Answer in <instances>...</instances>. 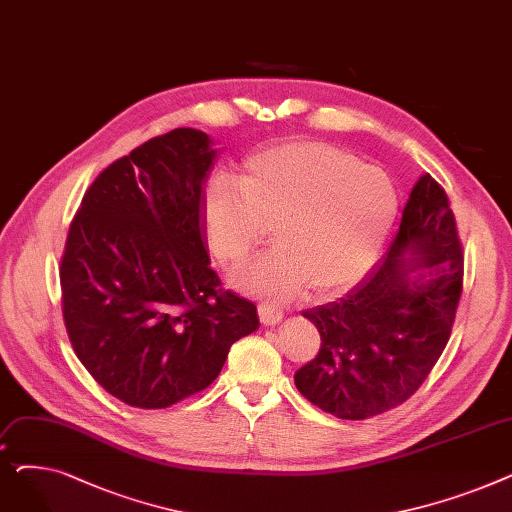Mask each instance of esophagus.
<instances>
[{
    "label": "esophagus",
    "instance_id": "esophagus-1",
    "mask_svg": "<svg viewBox=\"0 0 512 512\" xmlns=\"http://www.w3.org/2000/svg\"><path fill=\"white\" fill-rule=\"evenodd\" d=\"M257 311H259V319H261L263 326H276V324H280L282 317H284L282 309L276 303H272V301L261 303L257 307Z\"/></svg>",
    "mask_w": 512,
    "mask_h": 512
}]
</instances>
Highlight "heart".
<instances>
[{
    "label": "heart",
    "instance_id": "heart-1",
    "mask_svg": "<svg viewBox=\"0 0 512 512\" xmlns=\"http://www.w3.org/2000/svg\"><path fill=\"white\" fill-rule=\"evenodd\" d=\"M398 211L390 176L328 143H288L251 157L242 180L218 176L205 199L215 257H247L274 222L278 245L230 274L257 297H288L309 284L317 297L357 284L378 261Z\"/></svg>",
    "mask_w": 512,
    "mask_h": 512
}]
</instances>
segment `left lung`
Instances as JSON below:
<instances>
[{
	"mask_svg": "<svg viewBox=\"0 0 512 512\" xmlns=\"http://www.w3.org/2000/svg\"><path fill=\"white\" fill-rule=\"evenodd\" d=\"M463 290V249L444 188L421 176L386 255L340 301L303 311L321 336L294 384L338 419L398 407L450 338Z\"/></svg>",
	"mask_w": 512,
	"mask_h": 512,
	"instance_id": "left-lung-1",
	"label": "left lung"
}]
</instances>
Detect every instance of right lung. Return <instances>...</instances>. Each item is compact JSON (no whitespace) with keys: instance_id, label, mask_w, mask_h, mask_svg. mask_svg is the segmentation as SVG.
I'll return each mask as SVG.
<instances>
[{"instance_id":"1","label":"right lung","mask_w":512,"mask_h":512,"mask_svg":"<svg viewBox=\"0 0 512 512\" xmlns=\"http://www.w3.org/2000/svg\"><path fill=\"white\" fill-rule=\"evenodd\" d=\"M218 157L195 128L161 134L107 166L80 203L60 267L76 357L139 409H166L218 378L257 307L209 267L203 186Z\"/></svg>"}]
</instances>
